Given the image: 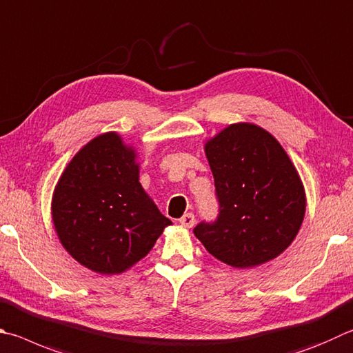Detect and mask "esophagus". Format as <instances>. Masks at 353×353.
Returning <instances> with one entry per match:
<instances>
[{"mask_svg":"<svg viewBox=\"0 0 353 353\" xmlns=\"http://www.w3.org/2000/svg\"><path fill=\"white\" fill-rule=\"evenodd\" d=\"M194 222H196V219H194V214L193 213L183 214L181 219H179V223H181V225L185 227V228H191V227L194 225Z\"/></svg>","mask_w":353,"mask_h":353,"instance_id":"obj_1","label":"esophagus"}]
</instances>
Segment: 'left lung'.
<instances>
[{
    "label": "left lung",
    "mask_w": 353,
    "mask_h": 353,
    "mask_svg": "<svg viewBox=\"0 0 353 353\" xmlns=\"http://www.w3.org/2000/svg\"><path fill=\"white\" fill-rule=\"evenodd\" d=\"M219 214L196 238L225 264L252 268L296 238L305 213L303 182L283 146L252 123L230 125L205 145Z\"/></svg>",
    "instance_id": "left-lung-1"
}]
</instances>
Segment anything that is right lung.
<instances>
[{
  "label": "right lung",
  "instance_id": "1",
  "mask_svg": "<svg viewBox=\"0 0 353 353\" xmlns=\"http://www.w3.org/2000/svg\"><path fill=\"white\" fill-rule=\"evenodd\" d=\"M52 219L66 252L101 274L128 270L171 225L139 182L136 152L115 132L70 160L57 183Z\"/></svg>",
  "mask_w": 353,
  "mask_h": 353
}]
</instances>
